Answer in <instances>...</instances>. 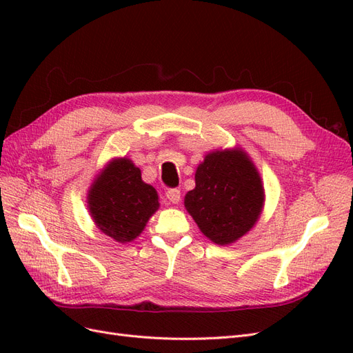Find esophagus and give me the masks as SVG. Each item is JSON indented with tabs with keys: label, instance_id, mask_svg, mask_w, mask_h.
Instances as JSON below:
<instances>
[{
	"label": "esophagus",
	"instance_id": "1",
	"mask_svg": "<svg viewBox=\"0 0 353 353\" xmlns=\"http://www.w3.org/2000/svg\"><path fill=\"white\" fill-rule=\"evenodd\" d=\"M166 199L170 201V203H179L181 200V191L176 190V188H170L166 191Z\"/></svg>",
	"mask_w": 353,
	"mask_h": 353
}]
</instances>
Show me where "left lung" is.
<instances>
[{
  "label": "left lung",
  "instance_id": "left-lung-1",
  "mask_svg": "<svg viewBox=\"0 0 353 353\" xmlns=\"http://www.w3.org/2000/svg\"><path fill=\"white\" fill-rule=\"evenodd\" d=\"M184 203L208 239L230 244L258 221L263 206L262 181L244 152H213L197 168L196 188L188 191Z\"/></svg>",
  "mask_w": 353,
  "mask_h": 353
}]
</instances>
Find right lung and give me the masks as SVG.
Instances as JSON below:
<instances>
[{
	"instance_id": "right-lung-1",
	"label": "right lung",
	"mask_w": 353,
	"mask_h": 353,
	"mask_svg": "<svg viewBox=\"0 0 353 353\" xmlns=\"http://www.w3.org/2000/svg\"><path fill=\"white\" fill-rule=\"evenodd\" d=\"M88 205L97 227L119 243L140 236L159 208L156 190L143 183L141 172L130 159H117L95 179Z\"/></svg>"
}]
</instances>
